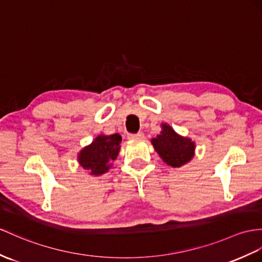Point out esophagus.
<instances>
[{
    "mask_svg": "<svg viewBox=\"0 0 262 262\" xmlns=\"http://www.w3.org/2000/svg\"><path fill=\"white\" fill-rule=\"evenodd\" d=\"M127 138H129L130 140H136V139H143L144 136L142 132H139V133H137V135H129V137Z\"/></svg>",
    "mask_w": 262,
    "mask_h": 262,
    "instance_id": "1",
    "label": "esophagus"
}]
</instances>
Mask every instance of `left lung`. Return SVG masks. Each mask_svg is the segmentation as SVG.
<instances>
[{"mask_svg":"<svg viewBox=\"0 0 262 262\" xmlns=\"http://www.w3.org/2000/svg\"><path fill=\"white\" fill-rule=\"evenodd\" d=\"M151 143L162 161L172 168H180L192 160L195 155V142L180 136L168 123H161V132L151 139Z\"/></svg>","mask_w":262,"mask_h":262,"instance_id":"8db88e82","label":"left lung"}]
</instances>
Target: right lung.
Returning a JSON list of instances; mask_svg holds the SVG:
<instances>
[{
    "mask_svg": "<svg viewBox=\"0 0 262 262\" xmlns=\"http://www.w3.org/2000/svg\"><path fill=\"white\" fill-rule=\"evenodd\" d=\"M122 138L119 133L111 136L99 135L93 141L82 148L78 153V162L81 168L90 176L99 177L106 173L119 156Z\"/></svg>",
    "mask_w": 262,
    "mask_h": 262,
    "instance_id": "add662e5",
    "label": "right lung"
}]
</instances>
